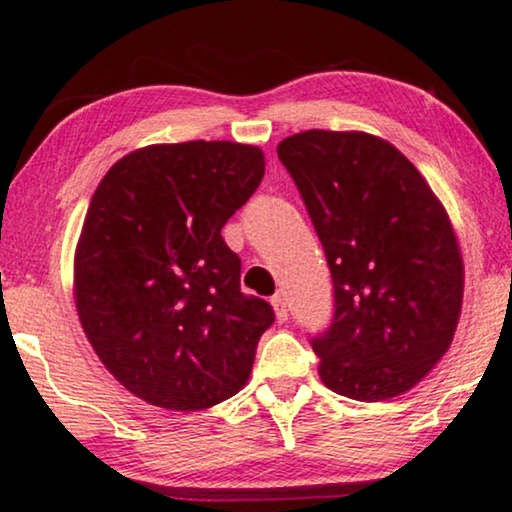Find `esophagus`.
Segmentation results:
<instances>
[{"label":"esophagus","mask_w":512,"mask_h":512,"mask_svg":"<svg viewBox=\"0 0 512 512\" xmlns=\"http://www.w3.org/2000/svg\"><path fill=\"white\" fill-rule=\"evenodd\" d=\"M270 303H272V310H275L277 321H286V319H289V310H286V298L282 296V293H277V296L272 298Z\"/></svg>","instance_id":"34e87169"}]
</instances>
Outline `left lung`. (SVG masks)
Wrapping results in <instances>:
<instances>
[{
  "label": "left lung",
  "instance_id": "obj_1",
  "mask_svg": "<svg viewBox=\"0 0 512 512\" xmlns=\"http://www.w3.org/2000/svg\"><path fill=\"white\" fill-rule=\"evenodd\" d=\"M324 247L335 317L312 340L319 377L354 401H389L452 345L464 261L450 214L387 139L305 130L277 144Z\"/></svg>",
  "mask_w": 512,
  "mask_h": 512
}]
</instances>
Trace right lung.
Masks as SVG:
<instances>
[{
    "instance_id": "1",
    "label": "right lung",
    "mask_w": 512,
    "mask_h": 512,
    "mask_svg": "<svg viewBox=\"0 0 512 512\" xmlns=\"http://www.w3.org/2000/svg\"><path fill=\"white\" fill-rule=\"evenodd\" d=\"M263 174L251 144H151L116 160L90 200L76 312L104 368L156 408H212L249 380L275 314L240 291L221 228Z\"/></svg>"
}]
</instances>
